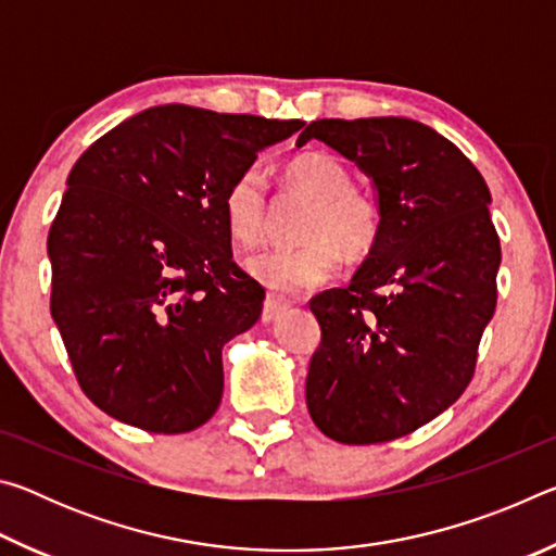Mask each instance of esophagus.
I'll list each match as a JSON object with an SVG mask.
<instances>
[{
	"label": "esophagus",
	"instance_id": "obj_1",
	"mask_svg": "<svg viewBox=\"0 0 556 556\" xmlns=\"http://www.w3.org/2000/svg\"><path fill=\"white\" fill-rule=\"evenodd\" d=\"M287 308H289V301H285V299L277 296V294H267L265 308H262V321H265V324L277 321V318L285 314Z\"/></svg>",
	"mask_w": 556,
	"mask_h": 556
}]
</instances>
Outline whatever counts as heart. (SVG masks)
<instances>
[{"instance_id": "heart-1", "label": "heart", "mask_w": 556, "mask_h": 556, "mask_svg": "<svg viewBox=\"0 0 556 556\" xmlns=\"http://www.w3.org/2000/svg\"><path fill=\"white\" fill-rule=\"evenodd\" d=\"M285 184L312 199L294 248H271L248 260L260 281L281 291H306L333 279L348 260H363L382 232V208L370 193L353 186L341 159L306 152L285 166ZM223 218L240 248H255L267 225V184L257 168H244L223 193Z\"/></svg>"}]
</instances>
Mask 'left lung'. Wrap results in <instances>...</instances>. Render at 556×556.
I'll return each instance as SVG.
<instances>
[{
  "label": "left lung",
  "instance_id": "1",
  "mask_svg": "<svg viewBox=\"0 0 556 556\" xmlns=\"http://www.w3.org/2000/svg\"><path fill=\"white\" fill-rule=\"evenodd\" d=\"M308 139L361 166L382 208L380 240L351 285L308 304L324 333L306 378L308 414L341 444H382L439 417L473 378L501 267L491 191L421 122L316 119L296 144Z\"/></svg>",
  "mask_w": 556,
  "mask_h": 556
}]
</instances>
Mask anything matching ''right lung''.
I'll list each match as a JSON object with an SVG mask.
<instances>
[{"instance_id":"right-lung-1","label":"right lung","mask_w":556,"mask_h":556,"mask_svg":"<svg viewBox=\"0 0 556 556\" xmlns=\"http://www.w3.org/2000/svg\"><path fill=\"white\" fill-rule=\"evenodd\" d=\"M301 119L159 105L75 162L49 230L51 316L86 397L154 434L218 409L223 345L262 289L232 260L223 193Z\"/></svg>"}]
</instances>
